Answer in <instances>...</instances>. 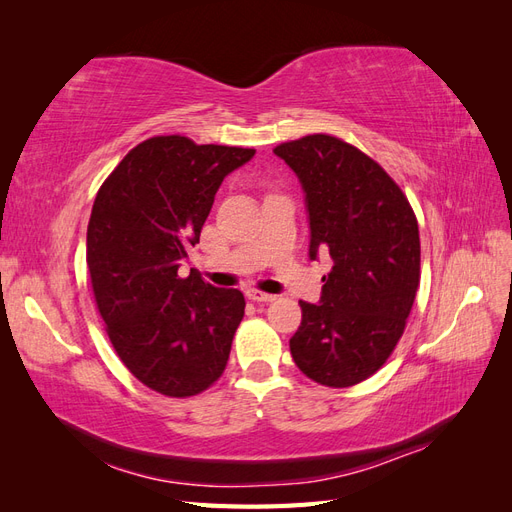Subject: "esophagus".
<instances>
[{
	"instance_id": "obj_1",
	"label": "esophagus",
	"mask_w": 512,
	"mask_h": 512,
	"mask_svg": "<svg viewBox=\"0 0 512 512\" xmlns=\"http://www.w3.org/2000/svg\"><path fill=\"white\" fill-rule=\"evenodd\" d=\"M247 297L256 303H273L277 297L269 292H260V290H247Z\"/></svg>"
}]
</instances>
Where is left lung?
Instances as JSON below:
<instances>
[{"label": "left lung", "instance_id": "left-lung-1", "mask_svg": "<svg viewBox=\"0 0 512 512\" xmlns=\"http://www.w3.org/2000/svg\"><path fill=\"white\" fill-rule=\"evenodd\" d=\"M299 177L309 220V258L329 252L318 303L299 301L290 354L307 378L344 389L395 350L421 282L416 215L399 185L363 151L329 134L273 149Z\"/></svg>", "mask_w": 512, "mask_h": 512}]
</instances>
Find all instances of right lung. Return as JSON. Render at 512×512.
Returning a JSON list of instances; mask_svg holds the SVG:
<instances>
[{
	"label": "right lung",
	"instance_id": "obj_1",
	"mask_svg": "<svg viewBox=\"0 0 512 512\" xmlns=\"http://www.w3.org/2000/svg\"><path fill=\"white\" fill-rule=\"evenodd\" d=\"M254 153L177 134L147 138L108 175L91 209L87 267L108 339L134 378L162 395L205 391L228 363L243 294L177 271L224 177Z\"/></svg>",
	"mask_w": 512,
	"mask_h": 512
}]
</instances>
